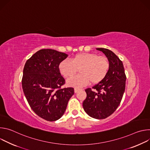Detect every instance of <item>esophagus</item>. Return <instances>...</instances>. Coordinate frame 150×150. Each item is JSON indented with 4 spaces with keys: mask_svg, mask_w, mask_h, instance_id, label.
Here are the masks:
<instances>
[{
    "mask_svg": "<svg viewBox=\"0 0 150 150\" xmlns=\"http://www.w3.org/2000/svg\"><path fill=\"white\" fill-rule=\"evenodd\" d=\"M74 91H75V93H77V92L79 91V89H78V88H75Z\"/></svg>",
    "mask_w": 150,
    "mask_h": 150,
    "instance_id": "34e87169",
    "label": "esophagus"
}]
</instances>
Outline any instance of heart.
<instances>
[{
	"label": "heart",
	"instance_id": "heart-1",
	"mask_svg": "<svg viewBox=\"0 0 150 150\" xmlns=\"http://www.w3.org/2000/svg\"><path fill=\"white\" fill-rule=\"evenodd\" d=\"M59 69L61 74L67 78L74 76L79 69L80 74L69 79L68 83L76 88H81L90 82L97 84L103 80L109 71L110 62L105 56L82 53L74 56L71 60L62 61Z\"/></svg>",
	"mask_w": 150,
	"mask_h": 150
}]
</instances>
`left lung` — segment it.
<instances>
[{
    "label": "left lung",
    "mask_w": 150,
    "mask_h": 150,
    "mask_svg": "<svg viewBox=\"0 0 150 150\" xmlns=\"http://www.w3.org/2000/svg\"><path fill=\"white\" fill-rule=\"evenodd\" d=\"M108 57L110 69L103 80L85 89L87 97L83 108L90 116L103 119L113 114L119 105L125 90L126 76L122 60L111 50L97 48Z\"/></svg>",
    "instance_id": "obj_1"
}]
</instances>
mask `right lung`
Instances as JSON below:
<instances>
[{
    "mask_svg": "<svg viewBox=\"0 0 150 150\" xmlns=\"http://www.w3.org/2000/svg\"><path fill=\"white\" fill-rule=\"evenodd\" d=\"M68 54L53 49H41L28 59L24 68L22 87L31 109L43 119L53 122L65 113L74 94L72 87L62 88L65 80L59 66Z\"/></svg>",
    "mask_w": 150,
    "mask_h": 150,
    "instance_id": "1",
    "label": "right lung"
}]
</instances>
